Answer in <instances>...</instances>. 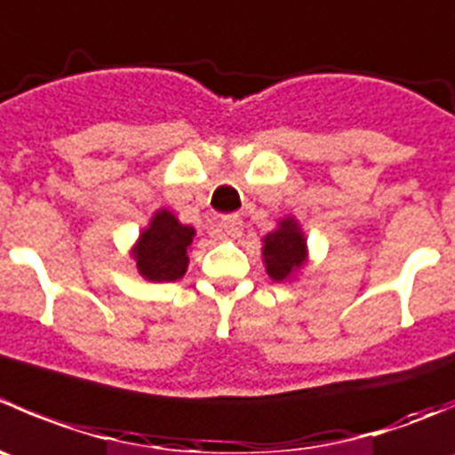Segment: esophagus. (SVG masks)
<instances>
[{
    "label": "esophagus",
    "mask_w": 455,
    "mask_h": 455,
    "mask_svg": "<svg viewBox=\"0 0 455 455\" xmlns=\"http://www.w3.org/2000/svg\"><path fill=\"white\" fill-rule=\"evenodd\" d=\"M220 233L227 237H237L242 233V220L240 218H224L220 222Z\"/></svg>",
    "instance_id": "obj_1"
}]
</instances>
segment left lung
<instances>
[{"mask_svg": "<svg viewBox=\"0 0 455 455\" xmlns=\"http://www.w3.org/2000/svg\"><path fill=\"white\" fill-rule=\"evenodd\" d=\"M262 262L267 275L275 282L298 280L307 267V235L293 215L282 218L277 227L262 237Z\"/></svg>", "mask_w": 455, "mask_h": 455, "instance_id": "8db88e82", "label": "left lung"}]
</instances>
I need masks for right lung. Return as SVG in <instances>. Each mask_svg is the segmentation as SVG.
Instances as JSON below:
<instances>
[{
	"label": "right lung",
	"mask_w": 455,
	"mask_h": 455,
	"mask_svg": "<svg viewBox=\"0 0 455 455\" xmlns=\"http://www.w3.org/2000/svg\"><path fill=\"white\" fill-rule=\"evenodd\" d=\"M196 228L182 224L169 209H157L131 246L140 275L148 282H175L187 273Z\"/></svg>",
	"instance_id": "add662e5"
}]
</instances>
